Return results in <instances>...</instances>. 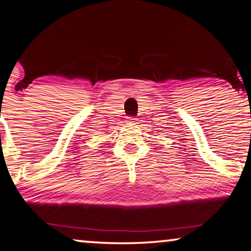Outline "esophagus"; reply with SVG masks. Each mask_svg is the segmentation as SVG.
<instances>
[{
	"label": "esophagus",
	"mask_w": 251,
	"mask_h": 251,
	"mask_svg": "<svg viewBox=\"0 0 251 251\" xmlns=\"http://www.w3.org/2000/svg\"><path fill=\"white\" fill-rule=\"evenodd\" d=\"M135 122H136V118H134V117L127 118V123H128V124H135Z\"/></svg>",
	"instance_id": "obj_1"
}]
</instances>
